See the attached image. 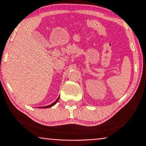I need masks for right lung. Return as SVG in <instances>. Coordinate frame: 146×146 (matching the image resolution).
<instances>
[{
    "instance_id": "right-lung-1",
    "label": "right lung",
    "mask_w": 146,
    "mask_h": 146,
    "mask_svg": "<svg viewBox=\"0 0 146 146\" xmlns=\"http://www.w3.org/2000/svg\"><path fill=\"white\" fill-rule=\"evenodd\" d=\"M59 97L55 101V102H53V104H50V105H48V106H44V107H39V108H51V107H52V106H53L54 105H55V104L57 103V102H58V100H59Z\"/></svg>"
}]
</instances>
